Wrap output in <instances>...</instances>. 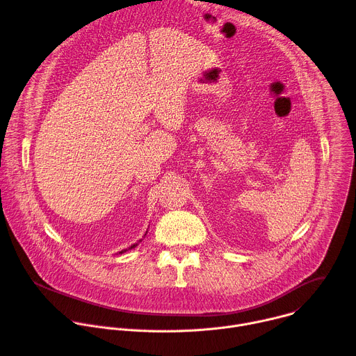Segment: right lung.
Segmentation results:
<instances>
[{"label": "right lung", "mask_w": 356, "mask_h": 356, "mask_svg": "<svg viewBox=\"0 0 356 356\" xmlns=\"http://www.w3.org/2000/svg\"><path fill=\"white\" fill-rule=\"evenodd\" d=\"M136 245H137V243H136V244H133V245H131V247H130V248H129V250H131V248H134V247H136ZM126 251H127V250H123V251H120V252H119V254H122V252H126Z\"/></svg>", "instance_id": "obj_1"}]
</instances>
